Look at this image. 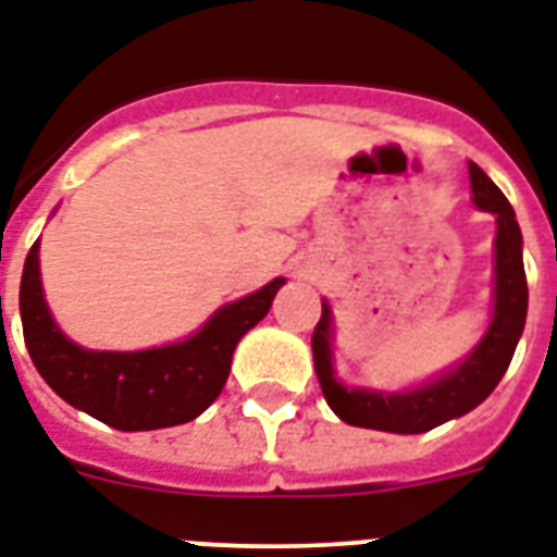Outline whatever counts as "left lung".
Masks as SVG:
<instances>
[{
    "mask_svg": "<svg viewBox=\"0 0 557 557\" xmlns=\"http://www.w3.org/2000/svg\"><path fill=\"white\" fill-rule=\"evenodd\" d=\"M474 205L497 219V239H494V314L483 341L474 352L440 375L424 387L407 389V393H375V389H349L335 379L332 370V309L323 300L321 321L312 332L314 372L321 381L323 398L347 424L372 428L387 433H424L436 424L457 419V416L474 410L480 401L492 396V389L500 384L503 372L509 370L511 356L518 349L527 323L529 288L527 271H523V236L515 219L509 199L500 187L476 168L468 164Z\"/></svg>",
    "mask_w": 557,
    "mask_h": 557,
    "instance_id": "8db88e82",
    "label": "left lung"
}]
</instances>
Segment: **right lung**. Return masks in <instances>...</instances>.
<instances>
[{"label": "right lung", "mask_w": 557, "mask_h": 557, "mask_svg": "<svg viewBox=\"0 0 557 557\" xmlns=\"http://www.w3.org/2000/svg\"><path fill=\"white\" fill-rule=\"evenodd\" d=\"M286 280L222 306L193 338L141 352H95L65 338L39 283V243L22 269V335L37 372L57 396L117 431H159L205 413L222 393L245 332L269 314Z\"/></svg>", "instance_id": "obj_1"}]
</instances>
